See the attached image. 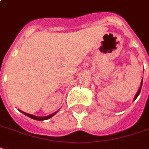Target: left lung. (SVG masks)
<instances>
[{"instance_id":"1","label":"left lung","mask_w":149,"mask_h":149,"mask_svg":"<svg viewBox=\"0 0 149 149\" xmlns=\"http://www.w3.org/2000/svg\"><path fill=\"white\" fill-rule=\"evenodd\" d=\"M142 83H143V79H142V81H141V86H140V89H138V91H137V94H136V96H135V97H134V100H136V99H137V97H138V95H139L140 93H141V87H142Z\"/></svg>"}]
</instances>
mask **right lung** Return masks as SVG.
<instances>
[{"mask_svg": "<svg viewBox=\"0 0 149 149\" xmlns=\"http://www.w3.org/2000/svg\"><path fill=\"white\" fill-rule=\"evenodd\" d=\"M20 111L23 113V114H24L25 116H28V117H30V118H33V119H34V120H39V121L46 120V119H49V118H52V116H54L55 115H56V112H54L53 114H51V115H49V116H45V117H38V116H33V115H31V114H27V113L23 112V111Z\"/></svg>", "mask_w": 149, "mask_h": 149, "instance_id": "add662e5", "label": "right lung"}]
</instances>
